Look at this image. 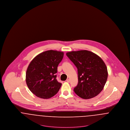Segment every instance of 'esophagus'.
Returning <instances> with one entry per match:
<instances>
[{"instance_id": "34e87169", "label": "esophagus", "mask_w": 130, "mask_h": 130, "mask_svg": "<svg viewBox=\"0 0 130 130\" xmlns=\"http://www.w3.org/2000/svg\"><path fill=\"white\" fill-rule=\"evenodd\" d=\"M66 81H67V82H70V79H67L66 80Z\"/></svg>"}]
</instances>
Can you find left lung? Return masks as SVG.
Returning a JSON list of instances; mask_svg holds the SVG:
<instances>
[{"instance_id": "8db88e82", "label": "left lung", "mask_w": 130, "mask_h": 130, "mask_svg": "<svg viewBox=\"0 0 130 130\" xmlns=\"http://www.w3.org/2000/svg\"><path fill=\"white\" fill-rule=\"evenodd\" d=\"M66 55L77 69L78 82L74 89V93L83 99L98 95L108 78L107 68L103 60L87 50L72 51Z\"/></svg>"}]
</instances>
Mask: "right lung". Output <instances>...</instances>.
<instances>
[{
    "instance_id": "1",
    "label": "right lung",
    "mask_w": 130,
    "mask_h": 130,
    "mask_svg": "<svg viewBox=\"0 0 130 130\" xmlns=\"http://www.w3.org/2000/svg\"><path fill=\"white\" fill-rule=\"evenodd\" d=\"M64 56L63 52L49 50L36 56L26 73L29 90L37 96L48 99L56 94L62 85L56 79L57 66Z\"/></svg>"
}]
</instances>
